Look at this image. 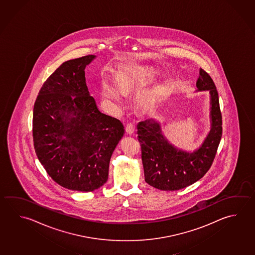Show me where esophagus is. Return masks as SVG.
I'll return each instance as SVG.
<instances>
[{"label":"esophagus","mask_w":255,"mask_h":255,"mask_svg":"<svg viewBox=\"0 0 255 255\" xmlns=\"http://www.w3.org/2000/svg\"><path fill=\"white\" fill-rule=\"evenodd\" d=\"M126 133L128 135H132L134 133V127L131 124H129L128 126H126Z\"/></svg>","instance_id":"1"}]
</instances>
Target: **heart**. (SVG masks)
<instances>
[{
    "label": "heart",
    "instance_id": "1",
    "mask_svg": "<svg viewBox=\"0 0 255 255\" xmlns=\"http://www.w3.org/2000/svg\"><path fill=\"white\" fill-rule=\"evenodd\" d=\"M117 84L110 81L109 79H105L101 87V95L104 100L111 106H117L123 100L122 90H126L131 88L135 84L132 73L129 71H123L119 72L117 76ZM150 101V95L146 91L140 92L138 96V102L142 108L147 107Z\"/></svg>",
    "mask_w": 255,
    "mask_h": 255
}]
</instances>
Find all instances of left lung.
<instances>
[{"label":"left lung","mask_w":255,"mask_h":255,"mask_svg":"<svg viewBox=\"0 0 255 255\" xmlns=\"http://www.w3.org/2000/svg\"><path fill=\"white\" fill-rule=\"evenodd\" d=\"M196 91L210 93V130L193 151L175 147L163 134L161 126L147 119L137 126L146 183L162 191L187 187L204 175L214 160L222 136V117L219 94L210 75L200 69Z\"/></svg>","instance_id":"left-lung-1"}]
</instances>
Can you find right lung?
<instances>
[{"label":"right lung","mask_w":255,"mask_h":255,"mask_svg":"<svg viewBox=\"0 0 255 255\" xmlns=\"http://www.w3.org/2000/svg\"><path fill=\"white\" fill-rule=\"evenodd\" d=\"M96 55L64 63L45 81L33 110L36 156L63 187L93 192L108 181L113 152L125 134L120 120L100 112L86 84Z\"/></svg>","instance_id":"obj_1"}]
</instances>
